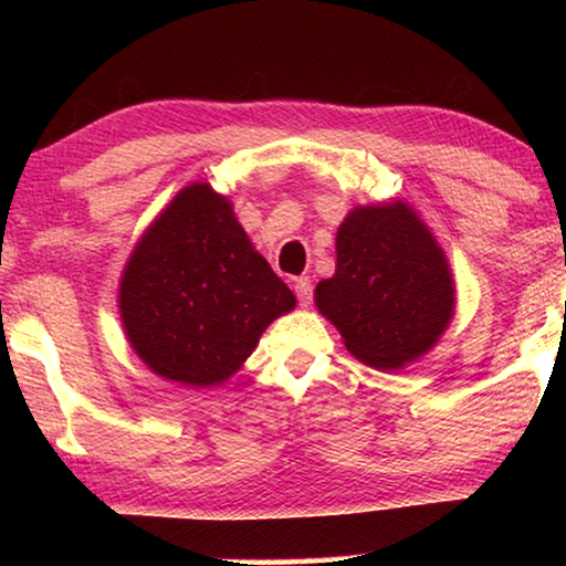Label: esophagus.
Wrapping results in <instances>:
<instances>
[{"mask_svg":"<svg viewBox=\"0 0 566 566\" xmlns=\"http://www.w3.org/2000/svg\"><path fill=\"white\" fill-rule=\"evenodd\" d=\"M293 291H296L301 306L312 304V281H308V277H296V281H293Z\"/></svg>","mask_w":566,"mask_h":566,"instance_id":"1","label":"esophagus"}]
</instances>
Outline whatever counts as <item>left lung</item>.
<instances>
[{
  "mask_svg": "<svg viewBox=\"0 0 566 566\" xmlns=\"http://www.w3.org/2000/svg\"><path fill=\"white\" fill-rule=\"evenodd\" d=\"M335 275L314 304L366 366L399 370L428 355L455 312L443 247L405 200L355 206L335 239Z\"/></svg>",
  "mask_w": 566,
  "mask_h": 566,
  "instance_id": "obj_1",
  "label": "left lung"
}]
</instances>
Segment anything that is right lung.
<instances>
[{
  "mask_svg": "<svg viewBox=\"0 0 566 566\" xmlns=\"http://www.w3.org/2000/svg\"><path fill=\"white\" fill-rule=\"evenodd\" d=\"M293 308L296 296L208 182H190L161 208L118 285L128 345L159 378L190 389L229 381Z\"/></svg>",
  "mask_w": 566,
  "mask_h": 566,
  "instance_id": "right-lung-1",
  "label": "right lung"
}]
</instances>
